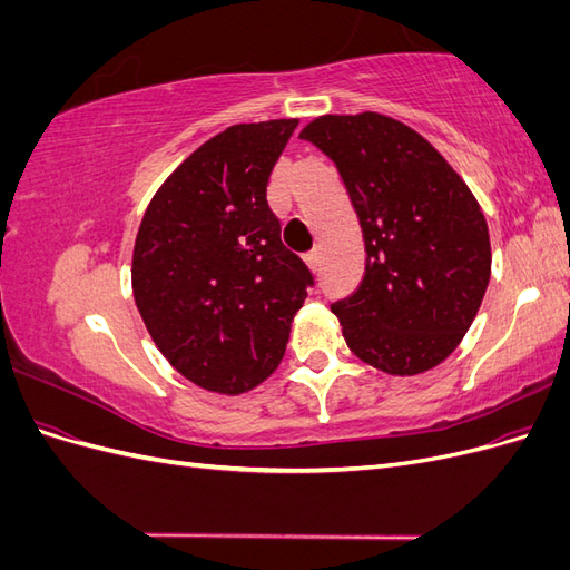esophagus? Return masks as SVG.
I'll list each match as a JSON object with an SVG mask.
<instances>
[{
    "mask_svg": "<svg viewBox=\"0 0 570 570\" xmlns=\"http://www.w3.org/2000/svg\"><path fill=\"white\" fill-rule=\"evenodd\" d=\"M304 262H306V266L312 268L314 273H318V268H321V252H318V249H314L312 254H306V256H304Z\"/></svg>",
    "mask_w": 570,
    "mask_h": 570,
    "instance_id": "esophagus-1",
    "label": "esophagus"
}]
</instances>
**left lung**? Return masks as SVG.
I'll list each match as a JSON object with an SVG mask.
<instances>
[{
    "mask_svg": "<svg viewBox=\"0 0 570 570\" xmlns=\"http://www.w3.org/2000/svg\"><path fill=\"white\" fill-rule=\"evenodd\" d=\"M299 137L335 164L364 233V278L331 306L347 347L390 375L442 364L490 283L488 223L469 185L383 114L321 116Z\"/></svg>",
    "mask_w": 570,
    "mask_h": 570,
    "instance_id": "left-lung-1",
    "label": "left lung"
}]
</instances>
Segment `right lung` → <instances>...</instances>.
<instances>
[{"label": "right lung", "instance_id": "1", "mask_svg": "<svg viewBox=\"0 0 570 570\" xmlns=\"http://www.w3.org/2000/svg\"><path fill=\"white\" fill-rule=\"evenodd\" d=\"M297 118L218 132L151 197L132 249V295L159 352L187 381L239 394L278 368L314 285L281 243L266 185Z\"/></svg>", "mask_w": 570, "mask_h": 570}]
</instances>
